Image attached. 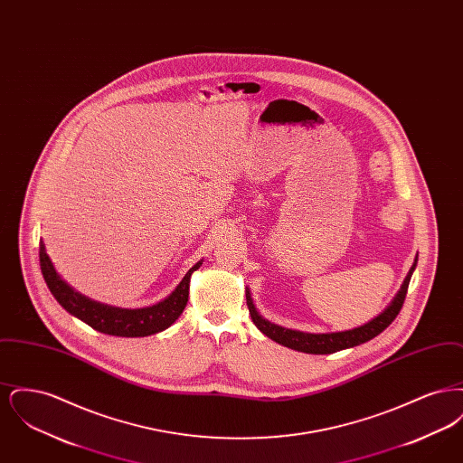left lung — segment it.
Returning a JSON list of instances; mask_svg holds the SVG:
<instances>
[{
	"instance_id": "left-lung-1",
	"label": "left lung",
	"mask_w": 463,
	"mask_h": 463,
	"mask_svg": "<svg viewBox=\"0 0 463 463\" xmlns=\"http://www.w3.org/2000/svg\"><path fill=\"white\" fill-rule=\"evenodd\" d=\"M417 262H419V255L415 257V262L411 265L410 272L406 274V278L399 288L396 297L392 298V302L383 308L378 316H374L372 321H368V323H364L357 328H353V330L307 333V331L289 330V328H283L279 325H274V323L267 321L264 316H260V312L257 310L255 304H253L251 291L248 288H246V304H248L250 316H251V321L255 323V326L262 331L265 336H269L270 340L285 345L288 349L298 351V353L333 354L336 351L351 349V347L361 345V344L372 340L396 319L399 310L402 307V302L406 298L408 285H410L413 270L417 269Z\"/></svg>"
}]
</instances>
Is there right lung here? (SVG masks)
Instances as JSON below:
<instances>
[{"mask_svg":"<svg viewBox=\"0 0 463 463\" xmlns=\"http://www.w3.org/2000/svg\"><path fill=\"white\" fill-rule=\"evenodd\" d=\"M203 260L193 265L184 276V279L178 283V287L165 300L157 302L155 306L140 308L114 307L91 300L80 291H76L71 285H67L52 264L43 240L40 241V265L44 283L55 297V300L66 308L69 314L81 319L93 330L114 336H149L170 328L187 306L191 276L194 270H198Z\"/></svg>","mask_w":463,"mask_h":463,"instance_id":"1","label":"right lung"}]
</instances>
